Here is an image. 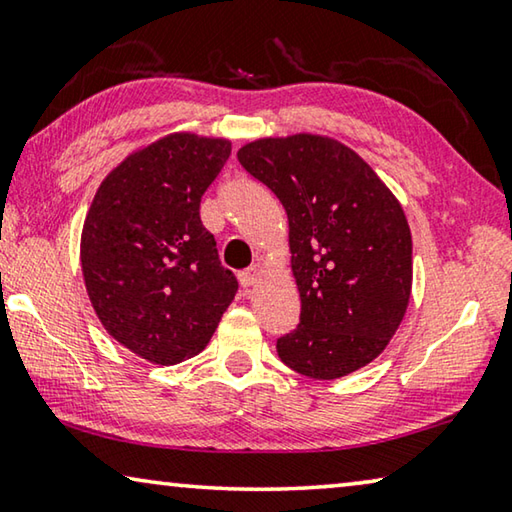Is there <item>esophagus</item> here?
<instances>
[{
    "label": "esophagus",
    "instance_id": "34e87169",
    "mask_svg": "<svg viewBox=\"0 0 512 512\" xmlns=\"http://www.w3.org/2000/svg\"><path fill=\"white\" fill-rule=\"evenodd\" d=\"M257 280H259V268L257 266H250V268H246V271L239 273V282H241V287H244V289L255 287Z\"/></svg>",
    "mask_w": 512,
    "mask_h": 512
}]
</instances>
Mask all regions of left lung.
I'll list each match as a JSON object with an SVG mask.
<instances>
[{
    "label": "left lung",
    "instance_id": "left-lung-1",
    "mask_svg": "<svg viewBox=\"0 0 512 512\" xmlns=\"http://www.w3.org/2000/svg\"><path fill=\"white\" fill-rule=\"evenodd\" d=\"M237 158L289 219L300 323L277 339L282 363L311 379H339L377 359L411 298L413 244L400 201L332 137H264Z\"/></svg>",
    "mask_w": 512,
    "mask_h": 512
}]
</instances>
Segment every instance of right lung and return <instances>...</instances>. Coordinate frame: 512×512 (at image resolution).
I'll use <instances>...</instances> for the list:
<instances>
[{
  "instance_id": "1",
  "label": "right lung",
  "mask_w": 512,
  "mask_h": 512,
  "mask_svg": "<svg viewBox=\"0 0 512 512\" xmlns=\"http://www.w3.org/2000/svg\"><path fill=\"white\" fill-rule=\"evenodd\" d=\"M228 158V140L171 133L112 169L85 216L92 307L112 339L158 366L205 350L239 289L201 221V198Z\"/></svg>"
}]
</instances>
